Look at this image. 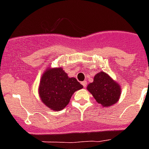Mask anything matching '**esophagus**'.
Returning <instances> with one entry per match:
<instances>
[{
    "label": "esophagus",
    "instance_id": "obj_1",
    "mask_svg": "<svg viewBox=\"0 0 149 149\" xmlns=\"http://www.w3.org/2000/svg\"><path fill=\"white\" fill-rule=\"evenodd\" d=\"M81 84H82V85H83L84 88H85L86 86H87V81H84L83 82H81Z\"/></svg>",
    "mask_w": 149,
    "mask_h": 149
}]
</instances>
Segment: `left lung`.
I'll use <instances>...</instances> for the list:
<instances>
[{
	"mask_svg": "<svg viewBox=\"0 0 149 149\" xmlns=\"http://www.w3.org/2000/svg\"><path fill=\"white\" fill-rule=\"evenodd\" d=\"M87 89L96 101L104 107L116 104L121 95L120 84L104 72L94 75V81L88 84Z\"/></svg>",
	"mask_w": 149,
	"mask_h": 149,
	"instance_id": "1",
	"label": "left lung"
}]
</instances>
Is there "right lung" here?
I'll return each mask as SVG.
<instances>
[{
  "label": "right lung",
  "instance_id": "obj_1",
  "mask_svg": "<svg viewBox=\"0 0 149 149\" xmlns=\"http://www.w3.org/2000/svg\"><path fill=\"white\" fill-rule=\"evenodd\" d=\"M83 85L75 77H69L61 67L48 68L39 81V98L46 107L54 111L63 110L75 91Z\"/></svg>",
  "mask_w": 149,
  "mask_h": 149
}]
</instances>
